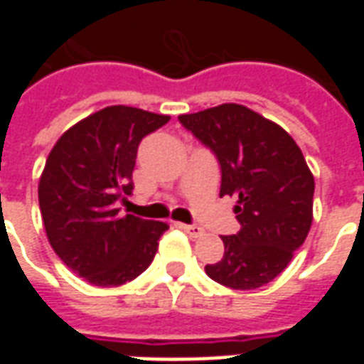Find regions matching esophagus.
I'll use <instances>...</instances> for the list:
<instances>
[{
  "mask_svg": "<svg viewBox=\"0 0 364 364\" xmlns=\"http://www.w3.org/2000/svg\"><path fill=\"white\" fill-rule=\"evenodd\" d=\"M179 228H181L183 232H187L191 237H200L203 234H205V230L198 228V226H195V224H179Z\"/></svg>",
  "mask_w": 364,
  "mask_h": 364,
  "instance_id": "obj_1",
  "label": "esophagus"
}]
</instances>
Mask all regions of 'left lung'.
Returning a JSON list of instances; mask_svg holds the SVG:
<instances>
[{
    "instance_id": "1",
    "label": "left lung",
    "mask_w": 364,
    "mask_h": 364,
    "mask_svg": "<svg viewBox=\"0 0 364 364\" xmlns=\"http://www.w3.org/2000/svg\"><path fill=\"white\" fill-rule=\"evenodd\" d=\"M179 122L220 164V197L237 198L240 232L222 236L224 257L206 265L234 290L267 284L284 271L312 226L314 175L287 130L244 105L181 114Z\"/></svg>"
}]
</instances>
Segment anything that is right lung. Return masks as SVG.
<instances>
[{"label":"right lung","mask_w":364,"mask_h":364,"mask_svg":"<svg viewBox=\"0 0 364 364\" xmlns=\"http://www.w3.org/2000/svg\"><path fill=\"white\" fill-rule=\"evenodd\" d=\"M167 114L114 105L60 136L38 183V205L52 250L75 274L97 287H120L150 267L169 226L134 214L119 216L117 200L132 193L144 136Z\"/></svg>","instance_id":"obj_1"}]
</instances>
